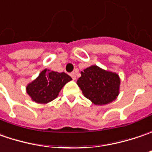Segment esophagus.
<instances>
[{
    "label": "esophagus",
    "mask_w": 152,
    "mask_h": 152,
    "mask_svg": "<svg viewBox=\"0 0 152 152\" xmlns=\"http://www.w3.org/2000/svg\"><path fill=\"white\" fill-rule=\"evenodd\" d=\"M71 78H72V80H74V81L76 79V76L75 72H72V73H71Z\"/></svg>",
    "instance_id": "1"
}]
</instances>
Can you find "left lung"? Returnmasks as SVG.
Listing matches in <instances>:
<instances>
[{
	"instance_id": "8db88e82",
	"label": "left lung",
	"mask_w": 152,
	"mask_h": 152,
	"mask_svg": "<svg viewBox=\"0 0 152 152\" xmlns=\"http://www.w3.org/2000/svg\"><path fill=\"white\" fill-rule=\"evenodd\" d=\"M81 75L76 83L84 97L95 105H106L118 97L120 78L117 73L91 66L81 71Z\"/></svg>"
}]
</instances>
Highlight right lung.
<instances>
[{
	"instance_id": "right-lung-1",
	"label": "right lung",
	"mask_w": 152,
	"mask_h": 152,
	"mask_svg": "<svg viewBox=\"0 0 152 152\" xmlns=\"http://www.w3.org/2000/svg\"><path fill=\"white\" fill-rule=\"evenodd\" d=\"M71 77L65 72H56L45 69L39 76L26 86V92L32 101L46 104L58 97L60 90Z\"/></svg>"
}]
</instances>
